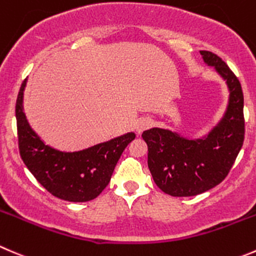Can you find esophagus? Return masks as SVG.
<instances>
[{"mask_svg":"<svg viewBox=\"0 0 256 256\" xmlns=\"http://www.w3.org/2000/svg\"><path fill=\"white\" fill-rule=\"evenodd\" d=\"M151 126H152V121H151V118H140V120L136 122V132L141 134L142 131L150 128Z\"/></svg>","mask_w":256,"mask_h":256,"instance_id":"1","label":"esophagus"}]
</instances>
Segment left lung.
Listing matches in <instances>:
<instances>
[{"label":"left lung","mask_w":256,"mask_h":256,"mask_svg":"<svg viewBox=\"0 0 256 256\" xmlns=\"http://www.w3.org/2000/svg\"><path fill=\"white\" fill-rule=\"evenodd\" d=\"M226 81L229 102L218 125L202 138L152 128L142 132L148 144V165L156 185L171 196H195L219 185L232 168L244 142V95L242 85L218 54L200 51Z\"/></svg>","instance_id":"1"}]
</instances>
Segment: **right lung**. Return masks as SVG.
Segmentation results:
<instances>
[{
	"instance_id": "right-lung-1",
	"label": "right lung",
	"mask_w": 256,
	"mask_h": 256,
	"mask_svg": "<svg viewBox=\"0 0 256 256\" xmlns=\"http://www.w3.org/2000/svg\"><path fill=\"white\" fill-rule=\"evenodd\" d=\"M22 82L16 101L17 134L21 158L36 180L58 199L85 202L95 199L110 182L116 164L126 146L135 138L128 132L85 150L66 152L46 145L32 130L24 112Z\"/></svg>"
}]
</instances>
